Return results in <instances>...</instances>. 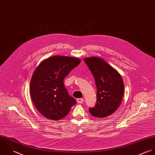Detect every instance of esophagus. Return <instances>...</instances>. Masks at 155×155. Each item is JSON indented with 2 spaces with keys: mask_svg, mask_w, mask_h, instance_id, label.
Listing matches in <instances>:
<instances>
[{
  "mask_svg": "<svg viewBox=\"0 0 155 155\" xmlns=\"http://www.w3.org/2000/svg\"><path fill=\"white\" fill-rule=\"evenodd\" d=\"M77 102L78 103H82L84 102V99H82V98H79L77 99Z\"/></svg>",
  "mask_w": 155,
  "mask_h": 155,
  "instance_id": "1",
  "label": "esophagus"
}]
</instances>
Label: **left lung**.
Segmentation results:
<instances>
[{
  "label": "left lung",
  "instance_id": "1",
  "mask_svg": "<svg viewBox=\"0 0 155 155\" xmlns=\"http://www.w3.org/2000/svg\"><path fill=\"white\" fill-rule=\"evenodd\" d=\"M84 60L94 77L97 87V102L89 111L97 118L109 116L121 103L124 94L123 79L103 59L93 56L85 58Z\"/></svg>",
  "mask_w": 155,
  "mask_h": 155
}]
</instances>
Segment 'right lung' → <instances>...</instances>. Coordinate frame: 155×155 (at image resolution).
Wrapping results in <instances>:
<instances>
[{"instance_id":"1","label":"right lung","mask_w":155,"mask_h":155,"mask_svg":"<svg viewBox=\"0 0 155 155\" xmlns=\"http://www.w3.org/2000/svg\"><path fill=\"white\" fill-rule=\"evenodd\" d=\"M81 61L77 58L57 55L45 59L35 68L30 94L35 107L46 118L59 120L76 103L65 88L64 79Z\"/></svg>"}]
</instances>
